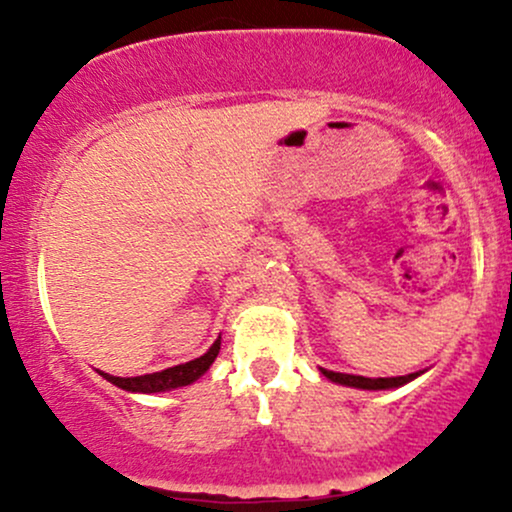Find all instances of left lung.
<instances>
[{"mask_svg": "<svg viewBox=\"0 0 512 512\" xmlns=\"http://www.w3.org/2000/svg\"><path fill=\"white\" fill-rule=\"evenodd\" d=\"M320 373L325 375L327 380H332V383L356 387V390H395V387H402L411 383L414 378H419L424 370H416V373H409V375H397V378H363V375L334 373V370H327V368H320Z\"/></svg>", "mask_w": 512, "mask_h": 512, "instance_id": "8db88e82", "label": "left lung"}]
</instances>
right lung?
Wrapping results in <instances>:
<instances>
[{"label": "right lung", "mask_w": 512, "mask_h": 512, "mask_svg": "<svg viewBox=\"0 0 512 512\" xmlns=\"http://www.w3.org/2000/svg\"><path fill=\"white\" fill-rule=\"evenodd\" d=\"M219 349H221V337L209 346L207 354L195 358V361H187V363H180V366L158 370V373L137 375V378H117V375L105 373V370H98V373H101L108 383H113L120 387V390H127V392H142V395H151V392H168V390H175V387L192 385L195 380L202 378V375L209 370L211 363H214V358L219 356Z\"/></svg>", "instance_id": "right-lung-1"}]
</instances>
